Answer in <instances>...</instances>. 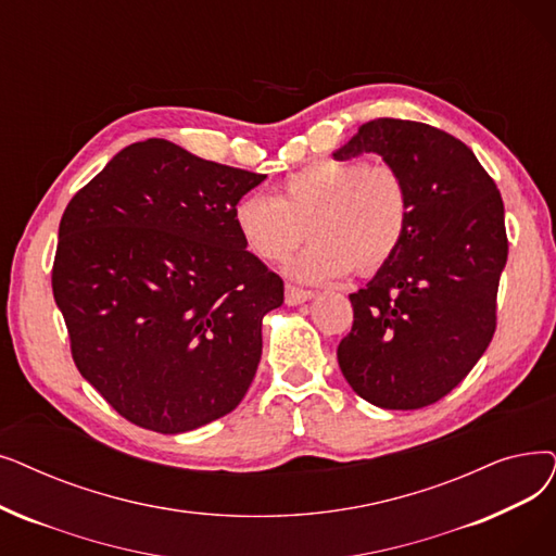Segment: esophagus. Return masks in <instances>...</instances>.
<instances>
[{"instance_id":"esophagus-1","label":"esophagus","mask_w":556,"mask_h":556,"mask_svg":"<svg viewBox=\"0 0 556 556\" xmlns=\"http://www.w3.org/2000/svg\"><path fill=\"white\" fill-rule=\"evenodd\" d=\"M313 295V291H306V288H298V286H286V304H291V306H295V304H302V302H306V300H311Z\"/></svg>"}]
</instances>
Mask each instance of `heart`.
<instances>
[{
  "mask_svg": "<svg viewBox=\"0 0 556 556\" xmlns=\"http://www.w3.org/2000/svg\"><path fill=\"white\" fill-rule=\"evenodd\" d=\"M412 223V190L391 163L323 156L288 175L277 198H240L233 225L243 245L279 263L308 233L311 243L288 263L304 281H327L354 270L372 275L400 250Z\"/></svg>",
  "mask_w": 556,
  "mask_h": 556,
  "instance_id": "heart-1",
  "label": "heart"
}]
</instances>
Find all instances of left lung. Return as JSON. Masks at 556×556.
Here are the masks:
<instances>
[{
    "instance_id": "obj_1",
    "label": "left lung",
    "mask_w": 556,
    "mask_h": 556,
    "mask_svg": "<svg viewBox=\"0 0 556 556\" xmlns=\"http://www.w3.org/2000/svg\"><path fill=\"white\" fill-rule=\"evenodd\" d=\"M379 154L412 190V223L395 256L350 295L352 331L338 366L381 408H422L462 381L495 333L509 252L504 204L468 144L412 119L377 117L333 152Z\"/></svg>"
}]
</instances>
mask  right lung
Listing matches in <instances>:
<instances>
[{
	"instance_id": "obj_1",
	"label": "right lung",
	"mask_w": 556,
	"mask_h": 556,
	"mask_svg": "<svg viewBox=\"0 0 556 556\" xmlns=\"http://www.w3.org/2000/svg\"><path fill=\"white\" fill-rule=\"evenodd\" d=\"M265 175L150 138L65 206L52 268L72 358L129 422L184 433L240 404L283 281L245 250L236 202Z\"/></svg>"
}]
</instances>
